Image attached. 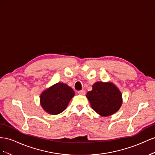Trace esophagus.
Listing matches in <instances>:
<instances>
[{"label":"esophagus","mask_w":155,"mask_h":155,"mask_svg":"<svg viewBox=\"0 0 155 155\" xmlns=\"http://www.w3.org/2000/svg\"><path fill=\"white\" fill-rule=\"evenodd\" d=\"M78 94L79 95H84L86 94V91L84 90H82L81 91H78Z\"/></svg>","instance_id":"34e87169"}]
</instances>
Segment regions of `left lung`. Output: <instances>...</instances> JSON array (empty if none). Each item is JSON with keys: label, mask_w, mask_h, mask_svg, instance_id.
Returning <instances> with one entry per match:
<instances>
[{"label": "left lung", "mask_w": 155, "mask_h": 155, "mask_svg": "<svg viewBox=\"0 0 155 155\" xmlns=\"http://www.w3.org/2000/svg\"><path fill=\"white\" fill-rule=\"evenodd\" d=\"M86 97L92 109L101 116L107 117L117 112L123 103L122 94L111 82H97L88 91Z\"/></svg>", "instance_id": "obj_1"}]
</instances>
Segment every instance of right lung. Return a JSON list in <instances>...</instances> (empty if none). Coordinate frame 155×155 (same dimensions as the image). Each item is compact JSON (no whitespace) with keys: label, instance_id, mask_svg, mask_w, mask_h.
Here are the masks:
<instances>
[{"label":"right lung","instance_id":"1","mask_svg":"<svg viewBox=\"0 0 155 155\" xmlns=\"http://www.w3.org/2000/svg\"><path fill=\"white\" fill-rule=\"evenodd\" d=\"M74 96L71 87L63 82H58L47 88L40 95V104L47 113L57 115L66 109Z\"/></svg>","mask_w":155,"mask_h":155}]
</instances>
